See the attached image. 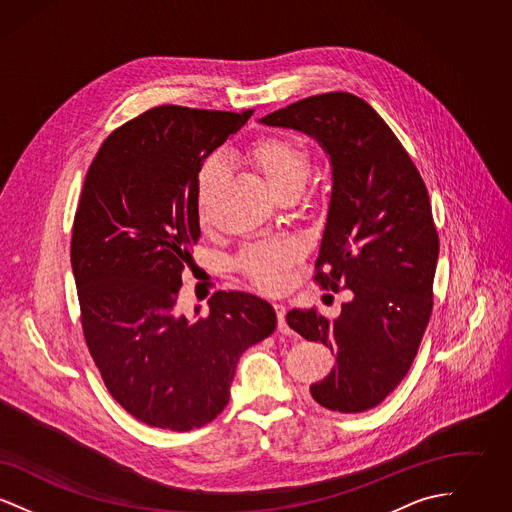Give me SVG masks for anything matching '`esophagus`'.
<instances>
[{"mask_svg": "<svg viewBox=\"0 0 512 512\" xmlns=\"http://www.w3.org/2000/svg\"><path fill=\"white\" fill-rule=\"evenodd\" d=\"M274 311H276V317H278V332L290 334V328L286 324V307H284V303H274Z\"/></svg>", "mask_w": 512, "mask_h": 512, "instance_id": "34e87169", "label": "esophagus"}]
</instances>
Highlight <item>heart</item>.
I'll list each match as a JSON object with an SVG mask.
<instances>
[{
	"instance_id": "heart-1",
	"label": "heart",
	"mask_w": 512,
	"mask_h": 512,
	"mask_svg": "<svg viewBox=\"0 0 512 512\" xmlns=\"http://www.w3.org/2000/svg\"><path fill=\"white\" fill-rule=\"evenodd\" d=\"M247 161L263 174L274 194H299L311 174V155L301 142L284 136H270L255 142L247 151ZM220 169L209 163L199 176V207L213 186L219 182ZM303 255V245L292 238L257 240L240 253L238 265L245 274L267 290H278L286 284L290 270Z\"/></svg>"
}]
</instances>
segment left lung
Here are the masks:
<instances>
[{
	"label": "left lung",
	"instance_id": "1",
	"mask_svg": "<svg viewBox=\"0 0 512 512\" xmlns=\"http://www.w3.org/2000/svg\"><path fill=\"white\" fill-rule=\"evenodd\" d=\"M317 140L332 167V194L315 280L351 290L334 320L292 309L288 324L336 353L311 386L318 405L363 413L380 405L413 365L432 315L439 240L426 186L384 119L361 98L330 92L261 119Z\"/></svg>",
	"mask_w": 512,
	"mask_h": 512
}]
</instances>
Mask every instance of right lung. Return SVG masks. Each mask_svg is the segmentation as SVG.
Returning a JSON list of instances; mask_svg holds the SVG:
<instances>
[{
    "mask_svg": "<svg viewBox=\"0 0 512 512\" xmlns=\"http://www.w3.org/2000/svg\"><path fill=\"white\" fill-rule=\"evenodd\" d=\"M251 115L153 107L117 128L86 174L71 244L82 330L109 393L147 426L188 432L217 418L242 353L276 328L251 293H213L207 315L176 309L201 236L199 171Z\"/></svg>",
    "mask_w": 512,
    "mask_h": 512,
    "instance_id": "1",
    "label": "right lung"
}]
</instances>
